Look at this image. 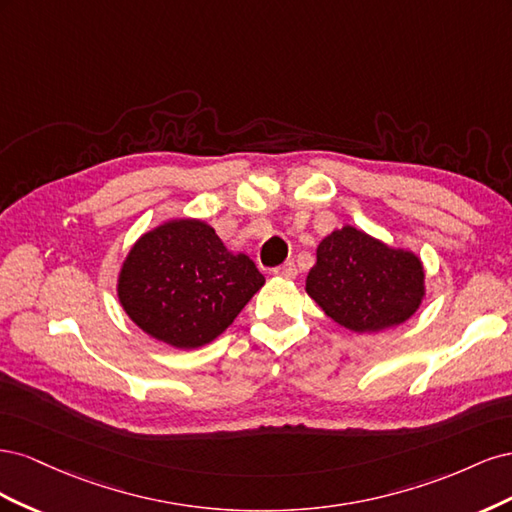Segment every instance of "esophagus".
<instances>
[{
	"instance_id": "obj_1",
	"label": "esophagus",
	"mask_w": 512,
	"mask_h": 512,
	"mask_svg": "<svg viewBox=\"0 0 512 512\" xmlns=\"http://www.w3.org/2000/svg\"><path fill=\"white\" fill-rule=\"evenodd\" d=\"M273 273L277 277H286V280H292V277H297V267H294V262H284L282 267H275Z\"/></svg>"
}]
</instances>
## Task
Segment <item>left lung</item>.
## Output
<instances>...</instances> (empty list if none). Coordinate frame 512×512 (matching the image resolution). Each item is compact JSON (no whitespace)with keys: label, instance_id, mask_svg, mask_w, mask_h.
<instances>
[{"label":"left lung","instance_id":"left-lung-1","mask_svg":"<svg viewBox=\"0 0 512 512\" xmlns=\"http://www.w3.org/2000/svg\"><path fill=\"white\" fill-rule=\"evenodd\" d=\"M305 290L337 324L376 333L406 322L421 307L425 269L414 252L344 226L320 241Z\"/></svg>","mask_w":512,"mask_h":512}]
</instances>
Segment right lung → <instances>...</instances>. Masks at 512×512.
Instances as JSON below:
<instances>
[{"label":"right lung","mask_w":512,"mask_h":512,"mask_svg":"<svg viewBox=\"0 0 512 512\" xmlns=\"http://www.w3.org/2000/svg\"><path fill=\"white\" fill-rule=\"evenodd\" d=\"M265 284L254 260L232 254L203 220H170L145 232L123 260L117 297L138 329L173 348L222 335Z\"/></svg>","instance_id":"right-lung-1"}]
</instances>
